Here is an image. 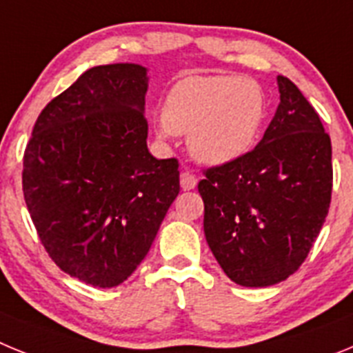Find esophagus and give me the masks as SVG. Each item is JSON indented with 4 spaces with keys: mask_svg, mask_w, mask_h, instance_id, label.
<instances>
[{
    "mask_svg": "<svg viewBox=\"0 0 353 353\" xmlns=\"http://www.w3.org/2000/svg\"><path fill=\"white\" fill-rule=\"evenodd\" d=\"M196 183H198V179H196L191 171H182V174H180V187H182L183 191H191V189H194Z\"/></svg>",
    "mask_w": 353,
    "mask_h": 353,
    "instance_id": "obj_1",
    "label": "esophagus"
}]
</instances>
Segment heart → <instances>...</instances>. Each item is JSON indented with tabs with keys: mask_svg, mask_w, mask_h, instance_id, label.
Segmentation results:
<instances>
[{
	"mask_svg": "<svg viewBox=\"0 0 353 353\" xmlns=\"http://www.w3.org/2000/svg\"><path fill=\"white\" fill-rule=\"evenodd\" d=\"M265 117V92L252 77L187 76L166 93L157 134H187L196 161L226 166L254 148Z\"/></svg>",
	"mask_w": 353,
	"mask_h": 353,
	"instance_id": "obj_1",
	"label": "heart"
}]
</instances>
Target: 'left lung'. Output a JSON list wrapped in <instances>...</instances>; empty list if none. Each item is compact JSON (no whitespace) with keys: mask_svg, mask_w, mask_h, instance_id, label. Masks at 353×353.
Instances as JSON below:
<instances>
[{"mask_svg":"<svg viewBox=\"0 0 353 353\" xmlns=\"http://www.w3.org/2000/svg\"><path fill=\"white\" fill-rule=\"evenodd\" d=\"M279 105L263 139L239 161L205 171L208 248L233 283L263 288L305 260L325 223L332 146L301 90L277 76Z\"/></svg>","mask_w":353,"mask_h":353,"instance_id":"obj_1","label":"left lung"}]
</instances>
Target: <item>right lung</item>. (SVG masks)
Segmentation results:
<instances>
[{
  "mask_svg": "<svg viewBox=\"0 0 353 353\" xmlns=\"http://www.w3.org/2000/svg\"><path fill=\"white\" fill-rule=\"evenodd\" d=\"M146 68L99 65L52 99L24 152L23 191L68 276L113 288L138 269L180 192L176 159L148 152Z\"/></svg>",
  "mask_w": 353,
  "mask_h": 353,
  "instance_id": "1",
  "label": "right lung"
}]
</instances>
